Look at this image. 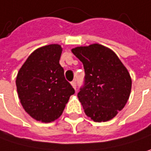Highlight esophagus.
I'll return each mask as SVG.
<instances>
[{"mask_svg": "<svg viewBox=\"0 0 151 151\" xmlns=\"http://www.w3.org/2000/svg\"><path fill=\"white\" fill-rule=\"evenodd\" d=\"M71 84H72V86H73V87L76 89V81H72L71 82Z\"/></svg>", "mask_w": 151, "mask_h": 151, "instance_id": "1", "label": "esophagus"}]
</instances>
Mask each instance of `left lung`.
Masks as SVG:
<instances>
[{"mask_svg": "<svg viewBox=\"0 0 151 151\" xmlns=\"http://www.w3.org/2000/svg\"><path fill=\"white\" fill-rule=\"evenodd\" d=\"M83 63L84 86L78 93L86 114L95 122H106L126 104L131 78L126 67L111 49L99 44L72 49Z\"/></svg>", "mask_w": 151, "mask_h": 151, "instance_id": "8db88e82", "label": "left lung"}]
</instances>
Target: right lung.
Instances as JSON below:
<instances>
[{
    "label": "right lung",
    "mask_w": 151,
    "mask_h": 151,
    "mask_svg": "<svg viewBox=\"0 0 151 151\" xmlns=\"http://www.w3.org/2000/svg\"><path fill=\"white\" fill-rule=\"evenodd\" d=\"M62 48L52 44L36 49L16 77V87L24 110L37 121L50 123L61 116L75 91L60 65Z\"/></svg>",
    "instance_id": "add662e5"
}]
</instances>
